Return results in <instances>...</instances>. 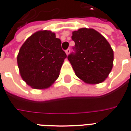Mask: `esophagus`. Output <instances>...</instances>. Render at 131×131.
<instances>
[{
  "mask_svg": "<svg viewBox=\"0 0 131 131\" xmlns=\"http://www.w3.org/2000/svg\"><path fill=\"white\" fill-rule=\"evenodd\" d=\"M65 52H66V54H67V55H69V54L70 53V49L69 48L67 49V50L65 51Z\"/></svg>",
  "mask_w": 131,
  "mask_h": 131,
  "instance_id": "esophagus-1",
  "label": "esophagus"
}]
</instances>
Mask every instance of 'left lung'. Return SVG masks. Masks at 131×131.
Instances as JSON below:
<instances>
[{
  "mask_svg": "<svg viewBox=\"0 0 131 131\" xmlns=\"http://www.w3.org/2000/svg\"><path fill=\"white\" fill-rule=\"evenodd\" d=\"M75 53L68 56L75 74L87 84H98L112 71L114 51L107 39L96 30L81 28L72 32Z\"/></svg>",
  "mask_w": 131,
  "mask_h": 131,
  "instance_id": "8db88e82",
  "label": "left lung"
}]
</instances>
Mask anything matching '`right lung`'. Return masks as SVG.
Listing matches in <instances>:
<instances>
[{"label":"right lung","mask_w":131,"mask_h":131,"mask_svg":"<svg viewBox=\"0 0 131 131\" xmlns=\"http://www.w3.org/2000/svg\"><path fill=\"white\" fill-rule=\"evenodd\" d=\"M61 40L51 31L40 30L25 40L17 60L19 74L27 85L46 89L57 79L67 54Z\"/></svg>","instance_id":"1"}]
</instances>
